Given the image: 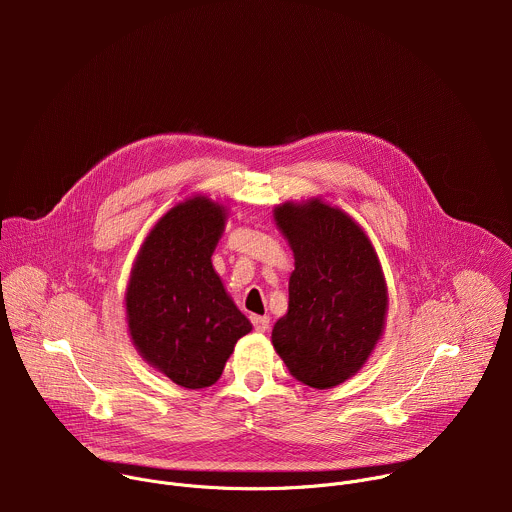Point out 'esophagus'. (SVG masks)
Returning <instances> with one entry per match:
<instances>
[{"mask_svg":"<svg viewBox=\"0 0 512 512\" xmlns=\"http://www.w3.org/2000/svg\"><path fill=\"white\" fill-rule=\"evenodd\" d=\"M251 322L257 332H265L269 328V316H253Z\"/></svg>","mask_w":512,"mask_h":512,"instance_id":"esophagus-1","label":"esophagus"}]
</instances>
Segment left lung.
Returning <instances> with one entry per match:
<instances>
[{"label":"left lung","mask_w":512,"mask_h":512,"mask_svg":"<svg viewBox=\"0 0 512 512\" xmlns=\"http://www.w3.org/2000/svg\"><path fill=\"white\" fill-rule=\"evenodd\" d=\"M273 221L296 265L273 348L291 377L332 389L367 364L385 332L389 291L379 255L354 218L320 196L277 204Z\"/></svg>","instance_id":"left-lung-1"}]
</instances>
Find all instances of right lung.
Segmentation results:
<instances>
[{
	"label": "right lung",
	"mask_w": 512,
	"mask_h": 512,
	"mask_svg": "<svg viewBox=\"0 0 512 512\" xmlns=\"http://www.w3.org/2000/svg\"><path fill=\"white\" fill-rule=\"evenodd\" d=\"M229 208L204 194L176 202L141 243L125 289V320L141 358L184 389L223 375L253 330L212 267Z\"/></svg>",
	"instance_id": "obj_1"
}]
</instances>
